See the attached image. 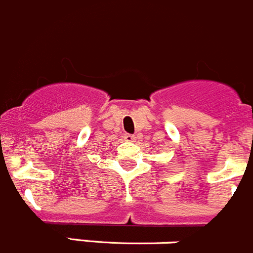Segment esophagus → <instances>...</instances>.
<instances>
[{"mask_svg":"<svg viewBox=\"0 0 253 253\" xmlns=\"http://www.w3.org/2000/svg\"><path fill=\"white\" fill-rule=\"evenodd\" d=\"M124 139L126 140V142H133L135 138H134V135L126 133V134H124Z\"/></svg>","mask_w":253,"mask_h":253,"instance_id":"esophagus-1","label":"esophagus"}]
</instances>
